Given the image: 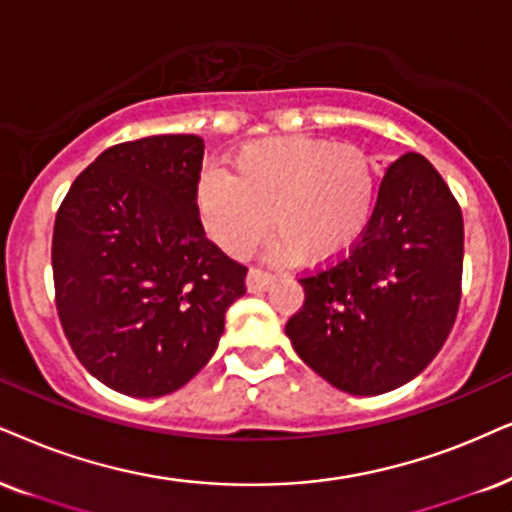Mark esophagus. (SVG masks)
<instances>
[{
    "label": "esophagus",
    "instance_id": "1",
    "mask_svg": "<svg viewBox=\"0 0 512 512\" xmlns=\"http://www.w3.org/2000/svg\"><path fill=\"white\" fill-rule=\"evenodd\" d=\"M245 283H248L250 293H264V290H269L271 283H274V276H271L269 271L252 267L248 271V278H245Z\"/></svg>",
    "mask_w": 512,
    "mask_h": 512
}]
</instances>
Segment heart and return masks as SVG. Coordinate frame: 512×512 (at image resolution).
Wrapping results in <instances>:
<instances>
[{
    "mask_svg": "<svg viewBox=\"0 0 512 512\" xmlns=\"http://www.w3.org/2000/svg\"><path fill=\"white\" fill-rule=\"evenodd\" d=\"M375 174L357 146L281 137L245 144L231 158V177L208 172L196 205L208 236L231 257H248L267 238L271 257L338 260L354 248L371 219Z\"/></svg>",
    "mask_w": 512,
    "mask_h": 512,
    "instance_id": "1",
    "label": "heart"
}]
</instances>
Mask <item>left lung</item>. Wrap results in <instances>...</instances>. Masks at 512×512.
I'll return each mask as SVG.
<instances>
[{
    "label": "left lung",
    "instance_id": "8db88e82",
    "mask_svg": "<svg viewBox=\"0 0 512 512\" xmlns=\"http://www.w3.org/2000/svg\"><path fill=\"white\" fill-rule=\"evenodd\" d=\"M463 215L423 155L385 167L352 252L300 278L304 304L286 335L304 364L342 392L373 397L425 371L461 302Z\"/></svg>",
    "mask_w": 512,
    "mask_h": 512
}]
</instances>
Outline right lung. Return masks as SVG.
<instances>
[{
    "label": "right lung",
    "mask_w": 512,
    "mask_h": 512,
    "mask_svg": "<svg viewBox=\"0 0 512 512\" xmlns=\"http://www.w3.org/2000/svg\"><path fill=\"white\" fill-rule=\"evenodd\" d=\"M203 139L158 134L106 148L73 181L51 241L56 309L80 364L151 399L208 364L248 269L198 219Z\"/></svg>",
    "instance_id": "add662e5"
}]
</instances>
